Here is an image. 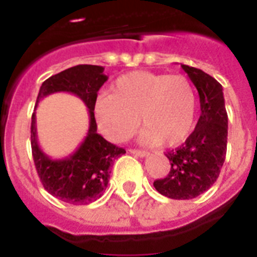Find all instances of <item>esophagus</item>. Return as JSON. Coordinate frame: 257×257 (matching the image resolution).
<instances>
[{"label":"esophagus","instance_id":"34e87169","mask_svg":"<svg viewBox=\"0 0 257 257\" xmlns=\"http://www.w3.org/2000/svg\"><path fill=\"white\" fill-rule=\"evenodd\" d=\"M129 152L132 153V155H136V156H139V157L148 156V152H145V151H141V149H131Z\"/></svg>","mask_w":257,"mask_h":257}]
</instances>
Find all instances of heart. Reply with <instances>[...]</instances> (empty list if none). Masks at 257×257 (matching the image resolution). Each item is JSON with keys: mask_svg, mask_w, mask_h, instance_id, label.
<instances>
[{"mask_svg": "<svg viewBox=\"0 0 257 257\" xmlns=\"http://www.w3.org/2000/svg\"><path fill=\"white\" fill-rule=\"evenodd\" d=\"M196 113V92L187 76L148 70L121 76L112 93H102L94 102L101 132L116 143L132 136L141 120L143 143L176 147L193 131Z\"/></svg>", "mask_w": 257, "mask_h": 257, "instance_id": "heart-1", "label": "heart"}]
</instances>
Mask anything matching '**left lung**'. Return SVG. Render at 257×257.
<instances>
[{
	"instance_id": "1",
	"label": "left lung",
	"mask_w": 257,
	"mask_h": 257,
	"mask_svg": "<svg viewBox=\"0 0 257 257\" xmlns=\"http://www.w3.org/2000/svg\"><path fill=\"white\" fill-rule=\"evenodd\" d=\"M181 68L199 92L201 114L185 143L165 155L171 171L153 185L169 199L189 200L208 191L219 177L227 155L228 116L220 82L201 69Z\"/></svg>"
}]
</instances>
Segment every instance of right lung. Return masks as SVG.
Here are the masks:
<instances>
[{
	"label": "right lung",
	"mask_w": 257,
	"mask_h": 257,
	"mask_svg": "<svg viewBox=\"0 0 257 257\" xmlns=\"http://www.w3.org/2000/svg\"><path fill=\"white\" fill-rule=\"evenodd\" d=\"M106 80L102 66L77 65L42 82L36 104L52 93L68 92L80 97L88 106V135L69 157L52 160L42 152L37 143L36 113L32 114L30 143L38 177L50 195L73 205H86L100 199L108 187L113 161L125 153L124 148L116 147L97 133L94 102L97 92Z\"/></svg>",
	"instance_id": "1"
}]
</instances>
